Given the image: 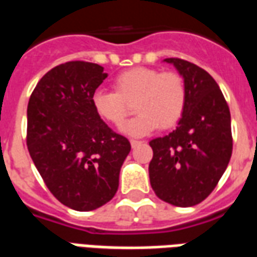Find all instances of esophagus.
<instances>
[{
	"label": "esophagus",
	"instance_id": "obj_1",
	"mask_svg": "<svg viewBox=\"0 0 257 257\" xmlns=\"http://www.w3.org/2000/svg\"><path fill=\"white\" fill-rule=\"evenodd\" d=\"M140 142L139 140H131V146H132V149H135L136 146H139Z\"/></svg>",
	"mask_w": 257,
	"mask_h": 257
}]
</instances>
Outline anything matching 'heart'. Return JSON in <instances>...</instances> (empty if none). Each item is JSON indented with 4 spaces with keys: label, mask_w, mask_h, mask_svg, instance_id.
<instances>
[{
    "label": "heart",
    "mask_w": 257,
    "mask_h": 257,
    "mask_svg": "<svg viewBox=\"0 0 257 257\" xmlns=\"http://www.w3.org/2000/svg\"><path fill=\"white\" fill-rule=\"evenodd\" d=\"M114 90L97 89L92 106L104 122L119 126L131 112H139L121 128L123 135L143 138L158 126L172 128L180 121L186 108L187 90L178 73L149 67H136L114 79Z\"/></svg>",
    "instance_id": "1"
}]
</instances>
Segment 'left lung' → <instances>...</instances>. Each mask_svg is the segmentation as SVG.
Segmentation results:
<instances>
[{"label":"left lung","instance_id":"1","mask_svg":"<svg viewBox=\"0 0 257 257\" xmlns=\"http://www.w3.org/2000/svg\"><path fill=\"white\" fill-rule=\"evenodd\" d=\"M173 64L186 85V108L169 135L150 142L151 187L175 206H193L215 189L231 158V117L219 85L204 68L182 60Z\"/></svg>","mask_w":257,"mask_h":257}]
</instances>
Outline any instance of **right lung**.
<instances>
[{"label":"right lung","mask_w":257,"mask_h":257,"mask_svg":"<svg viewBox=\"0 0 257 257\" xmlns=\"http://www.w3.org/2000/svg\"><path fill=\"white\" fill-rule=\"evenodd\" d=\"M107 78L89 62H67L48 71L27 106V149L37 171L63 205L79 212L115 195L131 151L126 138L97 117L92 96Z\"/></svg>","instance_id":"add662e5"}]
</instances>
